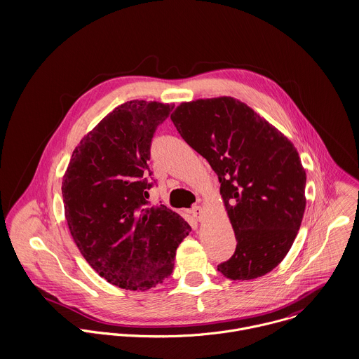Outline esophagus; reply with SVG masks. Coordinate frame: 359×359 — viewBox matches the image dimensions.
<instances>
[{"mask_svg":"<svg viewBox=\"0 0 359 359\" xmlns=\"http://www.w3.org/2000/svg\"><path fill=\"white\" fill-rule=\"evenodd\" d=\"M191 214H192L194 218L202 219V217H203V207L202 205H194L192 210H191Z\"/></svg>","mask_w":359,"mask_h":359,"instance_id":"esophagus-1","label":"esophagus"}]
</instances>
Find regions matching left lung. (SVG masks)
Instances as JSON below:
<instances>
[{"instance_id":"obj_1","label":"left lung","mask_w":359,"mask_h":359,"mask_svg":"<svg viewBox=\"0 0 359 359\" xmlns=\"http://www.w3.org/2000/svg\"><path fill=\"white\" fill-rule=\"evenodd\" d=\"M185 142L219 180L238 241L217 269L232 280L271 272L289 253L306 210V170L294 145L232 97L182 102L171 114Z\"/></svg>"}]
</instances>
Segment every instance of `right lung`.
<instances>
[{"label":"right lung","mask_w":359,"mask_h":359,"mask_svg":"<svg viewBox=\"0 0 359 359\" xmlns=\"http://www.w3.org/2000/svg\"><path fill=\"white\" fill-rule=\"evenodd\" d=\"M172 107L154 101L117 106L74 148L63 175L65 217L74 243L95 272L126 290L163 283L191 232L180 214L147 201L151 142Z\"/></svg>","instance_id":"1"}]
</instances>
